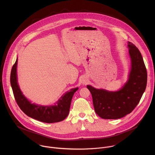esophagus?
Here are the masks:
<instances>
[{
  "label": "esophagus",
  "mask_w": 155,
  "mask_h": 155,
  "mask_svg": "<svg viewBox=\"0 0 155 155\" xmlns=\"http://www.w3.org/2000/svg\"><path fill=\"white\" fill-rule=\"evenodd\" d=\"M87 82V80L86 78H83V80H82V83L84 84H86Z\"/></svg>",
  "instance_id": "esophagus-1"
}]
</instances>
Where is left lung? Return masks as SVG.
Wrapping results in <instances>:
<instances>
[{"instance_id": "1", "label": "left lung", "mask_w": 155, "mask_h": 155, "mask_svg": "<svg viewBox=\"0 0 155 155\" xmlns=\"http://www.w3.org/2000/svg\"><path fill=\"white\" fill-rule=\"evenodd\" d=\"M130 71L126 83L117 91L87 85L96 113L103 119H119L130 114L139 104L147 86V73L139 49L128 41Z\"/></svg>"}]
</instances>
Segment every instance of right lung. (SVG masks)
Segmentation results:
<instances>
[{"label":"right lung","instance_id":"1","mask_svg":"<svg viewBox=\"0 0 155 155\" xmlns=\"http://www.w3.org/2000/svg\"><path fill=\"white\" fill-rule=\"evenodd\" d=\"M17 64L18 58L12 69L10 83L15 99L22 111L28 117L43 123H53L64 120L69 115L72 97L78 87L72 88L66 92L54 105H41L31 103L21 92L18 83Z\"/></svg>","mask_w":155,"mask_h":155}]
</instances>
